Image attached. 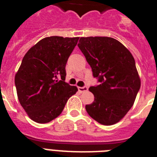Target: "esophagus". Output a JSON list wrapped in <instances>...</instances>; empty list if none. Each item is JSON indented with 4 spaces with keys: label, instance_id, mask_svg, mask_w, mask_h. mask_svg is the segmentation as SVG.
<instances>
[{
    "label": "esophagus",
    "instance_id": "obj_1",
    "mask_svg": "<svg viewBox=\"0 0 157 157\" xmlns=\"http://www.w3.org/2000/svg\"><path fill=\"white\" fill-rule=\"evenodd\" d=\"M78 91L81 93L82 92H85V91H87L88 90V87L87 86H82V87H78Z\"/></svg>",
    "mask_w": 157,
    "mask_h": 157
}]
</instances>
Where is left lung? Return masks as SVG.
<instances>
[{
    "instance_id": "8db88e82",
    "label": "left lung",
    "mask_w": 157,
    "mask_h": 157,
    "mask_svg": "<svg viewBox=\"0 0 157 157\" xmlns=\"http://www.w3.org/2000/svg\"><path fill=\"white\" fill-rule=\"evenodd\" d=\"M78 46L99 82L89 89L94 101L86 105L87 113L103 125L118 123L131 109L141 86L132 54L109 37H81Z\"/></svg>"
}]
</instances>
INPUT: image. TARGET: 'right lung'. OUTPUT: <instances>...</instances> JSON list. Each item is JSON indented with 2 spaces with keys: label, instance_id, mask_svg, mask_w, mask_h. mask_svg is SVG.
Wrapping results in <instances>:
<instances>
[{
  "label": "right lung",
  "instance_id": "right-lung-1",
  "mask_svg": "<svg viewBox=\"0 0 157 157\" xmlns=\"http://www.w3.org/2000/svg\"><path fill=\"white\" fill-rule=\"evenodd\" d=\"M78 39L47 37L25 54L15 84L19 103L36 123H46L56 119L78 91L77 87L65 82V67Z\"/></svg>",
  "mask_w": 157,
  "mask_h": 157
}]
</instances>
